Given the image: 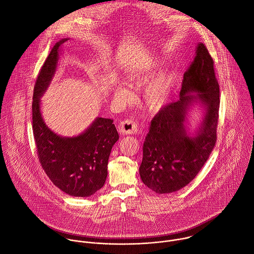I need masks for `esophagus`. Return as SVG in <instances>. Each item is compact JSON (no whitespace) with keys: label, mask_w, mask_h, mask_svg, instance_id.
Listing matches in <instances>:
<instances>
[{"label":"esophagus","mask_w":254,"mask_h":254,"mask_svg":"<svg viewBox=\"0 0 254 254\" xmlns=\"http://www.w3.org/2000/svg\"><path fill=\"white\" fill-rule=\"evenodd\" d=\"M119 131L122 134H133L137 131V126L131 120H126L119 126Z\"/></svg>","instance_id":"34e87169"}]
</instances>
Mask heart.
<instances>
[{"mask_svg":"<svg viewBox=\"0 0 254 254\" xmlns=\"http://www.w3.org/2000/svg\"><path fill=\"white\" fill-rule=\"evenodd\" d=\"M158 63H154L146 70L132 73L129 78L136 83H145L152 80L158 74ZM172 85L173 76L171 74H164L149 84L145 89L143 97L146 109L151 112H158L163 109L169 102ZM116 93L122 98H127L129 95L128 90L124 86H118Z\"/></svg>","mask_w":254,"mask_h":254,"instance_id":"1","label":"heart"}]
</instances>
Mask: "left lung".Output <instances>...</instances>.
I'll list each match as a JSON object with an SVG mask.
<instances>
[{
	"label": "left lung",
	"mask_w": 254,
	"mask_h": 254,
	"mask_svg": "<svg viewBox=\"0 0 254 254\" xmlns=\"http://www.w3.org/2000/svg\"><path fill=\"white\" fill-rule=\"evenodd\" d=\"M195 104L203 107L204 115L191 135L187 117ZM219 109L214 60L207 47L198 43L195 58L184 73L180 99L159 111L145 136L139 174L149 189L157 194L172 193L197 176L217 141Z\"/></svg>",
	"instance_id": "left-lung-1"
}]
</instances>
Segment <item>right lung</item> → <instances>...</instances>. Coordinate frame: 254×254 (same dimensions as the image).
Instances as JSON below:
<instances>
[{
    "label": "right lung",
    "instance_id": "right-lung-1",
    "mask_svg": "<svg viewBox=\"0 0 254 254\" xmlns=\"http://www.w3.org/2000/svg\"><path fill=\"white\" fill-rule=\"evenodd\" d=\"M55 43L38 73L32 99V129L40 164L52 183L74 197H90L107 179L108 161L119 133L113 120L97 118L81 134L64 137L44 123L40 98L48 88L57 68L61 46Z\"/></svg>",
    "mask_w": 254,
    "mask_h": 254
}]
</instances>
